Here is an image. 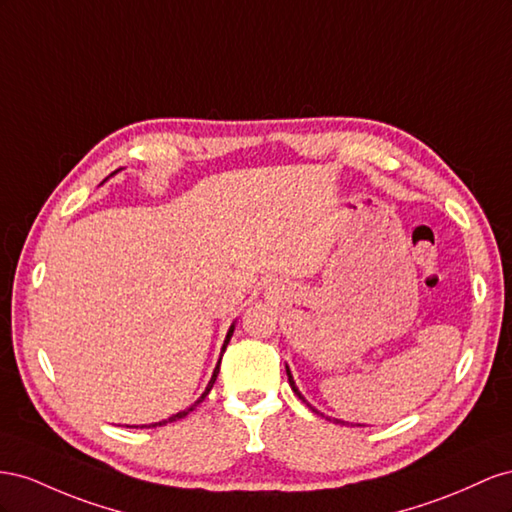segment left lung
Masks as SVG:
<instances>
[{"label": "left lung", "instance_id": "left-lung-1", "mask_svg": "<svg viewBox=\"0 0 512 512\" xmlns=\"http://www.w3.org/2000/svg\"><path fill=\"white\" fill-rule=\"evenodd\" d=\"M287 377H289V386H291V388H294V392H296V394H298V397H300V399L304 401V397H302V394H300V392H298V388H296V382H294V377H291L289 369H287ZM339 422H341V425H343V420H339Z\"/></svg>", "mask_w": 512, "mask_h": 512}]
</instances>
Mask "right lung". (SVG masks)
<instances>
[{
    "label": "right lung",
    "mask_w": 512,
    "mask_h": 512,
    "mask_svg": "<svg viewBox=\"0 0 512 512\" xmlns=\"http://www.w3.org/2000/svg\"><path fill=\"white\" fill-rule=\"evenodd\" d=\"M231 334H233V326L229 328V332H227V339H225V343H223V352H225V349H227V343H229V339H231ZM218 364H221V362H218ZM218 364H216V369H214V375H212V379H210V384H208V388H206V392H203L201 394V397H199V401L197 403H201L203 399H206L208 397V392L212 390V386H214V382H216V375H218ZM197 403L195 405H191V407H188V410H184V412H180V414H175V416H171V418H167V420H163V422H154V425L152 427H163V425H167V422H173V420H180V418H184L188 412H193L195 410V407H197Z\"/></svg>",
    "instance_id": "add662e5"
}]
</instances>
